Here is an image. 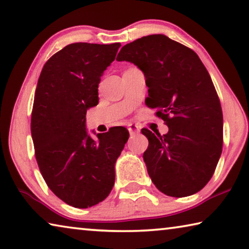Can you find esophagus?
Listing matches in <instances>:
<instances>
[{"label": "esophagus", "mask_w": 249, "mask_h": 249, "mask_svg": "<svg viewBox=\"0 0 249 249\" xmlns=\"http://www.w3.org/2000/svg\"><path fill=\"white\" fill-rule=\"evenodd\" d=\"M128 128V132L131 133V135H133V134H137L140 132V127L137 125H134V124H129L127 126Z\"/></svg>", "instance_id": "esophagus-1"}]
</instances>
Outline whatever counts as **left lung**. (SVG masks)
Wrapping results in <instances>:
<instances>
[{
	"label": "left lung",
	"mask_w": 249,
	"mask_h": 249,
	"mask_svg": "<svg viewBox=\"0 0 249 249\" xmlns=\"http://www.w3.org/2000/svg\"><path fill=\"white\" fill-rule=\"evenodd\" d=\"M116 60L143 71L148 88L145 104L168 126L165 135L142 129L148 139L143 159L154 185L172 197L199 192L222 154L223 112L198 55L163 34H154L124 45Z\"/></svg>",
	"instance_id": "obj_1"
}]
</instances>
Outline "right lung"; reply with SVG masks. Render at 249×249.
Wrapping results in <instances>:
<instances>
[{
  "mask_svg": "<svg viewBox=\"0 0 249 249\" xmlns=\"http://www.w3.org/2000/svg\"><path fill=\"white\" fill-rule=\"evenodd\" d=\"M121 43H73L49 58L39 75L31 117L35 157L47 186L63 202L88 208L104 200L115 161L128 140L122 126L88 135L86 110L98 103V84Z\"/></svg>",
  "mask_w": 249,
  "mask_h": 249,
  "instance_id": "right-lung-1",
  "label": "right lung"
}]
</instances>
